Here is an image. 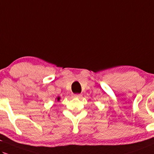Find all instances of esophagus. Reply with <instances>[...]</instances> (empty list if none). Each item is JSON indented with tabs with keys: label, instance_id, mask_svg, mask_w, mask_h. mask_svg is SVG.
Here are the masks:
<instances>
[{
	"label": "esophagus",
	"instance_id": "obj_1",
	"mask_svg": "<svg viewBox=\"0 0 154 154\" xmlns=\"http://www.w3.org/2000/svg\"><path fill=\"white\" fill-rule=\"evenodd\" d=\"M73 98H81L82 97V95L81 94H73Z\"/></svg>",
	"mask_w": 154,
	"mask_h": 154
}]
</instances>
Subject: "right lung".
I'll return each instance as SVG.
<instances>
[{"label": "right lung", "mask_w": 154, "mask_h": 154, "mask_svg": "<svg viewBox=\"0 0 154 154\" xmlns=\"http://www.w3.org/2000/svg\"><path fill=\"white\" fill-rule=\"evenodd\" d=\"M60 99V96H58V97H56V100H57V101H59Z\"/></svg>", "instance_id": "obj_1"}]
</instances>
